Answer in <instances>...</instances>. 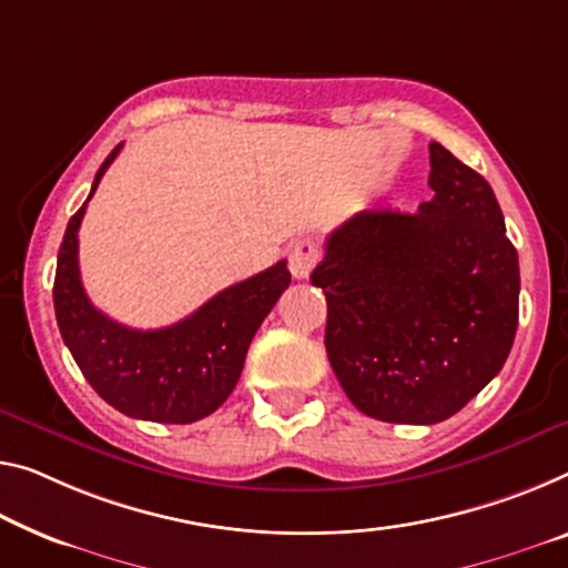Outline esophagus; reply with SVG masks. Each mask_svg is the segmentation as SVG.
<instances>
[{"label": "esophagus", "instance_id": "1", "mask_svg": "<svg viewBox=\"0 0 568 568\" xmlns=\"http://www.w3.org/2000/svg\"><path fill=\"white\" fill-rule=\"evenodd\" d=\"M320 246L312 239L296 241L290 251V272L296 278H307L320 261Z\"/></svg>", "mask_w": 568, "mask_h": 568}]
</instances>
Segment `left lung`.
<instances>
[{"mask_svg":"<svg viewBox=\"0 0 568 568\" xmlns=\"http://www.w3.org/2000/svg\"><path fill=\"white\" fill-rule=\"evenodd\" d=\"M429 162V203L355 213L310 276L339 386L388 424L455 416L500 373L518 327V251L493 187L439 142Z\"/></svg>","mask_w":568,"mask_h":568,"instance_id":"1","label":"left lung"}]
</instances>
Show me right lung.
Listing matches in <instances>:
<instances>
[{
	"instance_id": "1",
	"label": "right lung",
	"mask_w": 568,
	"mask_h": 568,
	"mask_svg": "<svg viewBox=\"0 0 568 568\" xmlns=\"http://www.w3.org/2000/svg\"><path fill=\"white\" fill-rule=\"evenodd\" d=\"M119 152L121 144L95 172L89 200ZM89 200L68 221L58 251L52 302L63 343L95 394L116 412L156 424L205 418L233 394L251 339L290 286L286 261L217 292L170 327H126L95 310L83 290L78 229Z\"/></svg>"
}]
</instances>
